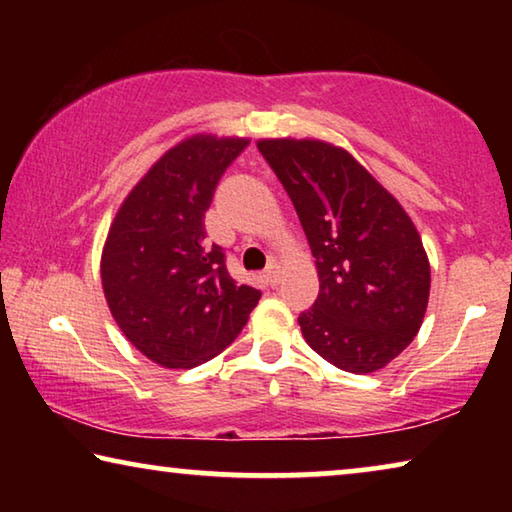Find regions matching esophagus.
<instances>
[{
	"mask_svg": "<svg viewBox=\"0 0 512 512\" xmlns=\"http://www.w3.org/2000/svg\"><path fill=\"white\" fill-rule=\"evenodd\" d=\"M264 277H266V282L271 284V287H277V284H280V268H277L275 262H271V264L266 266Z\"/></svg>",
	"mask_w": 512,
	"mask_h": 512,
	"instance_id": "esophagus-1",
	"label": "esophagus"
}]
</instances>
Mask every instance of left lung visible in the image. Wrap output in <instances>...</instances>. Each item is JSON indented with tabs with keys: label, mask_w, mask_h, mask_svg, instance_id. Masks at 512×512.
<instances>
[{
	"label": "left lung",
	"mask_w": 512,
	"mask_h": 512,
	"mask_svg": "<svg viewBox=\"0 0 512 512\" xmlns=\"http://www.w3.org/2000/svg\"><path fill=\"white\" fill-rule=\"evenodd\" d=\"M318 268V298L298 316L309 348L354 375L384 368L413 341L429 300V259L409 214L343 149L262 140Z\"/></svg>",
	"instance_id": "obj_1"
}]
</instances>
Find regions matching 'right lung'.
<instances>
[{"mask_svg":"<svg viewBox=\"0 0 512 512\" xmlns=\"http://www.w3.org/2000/svg\"><path fill=\"white\" fill-rule=\"evenodd\" d=\"M248 140L196 135L153 164L119 207L101 257L112 318L164 368H194L237 339L262 291L232 280L205 212Z\"/></svg>","mask_w":512,"mask_h":512,"instance_id":"1","label":"right lung"}]
</instances>
